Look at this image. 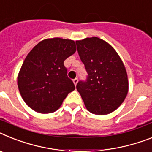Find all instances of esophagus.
Listing matches in <instances>:
<instances>
[{
  "mask_svg": "<svg viewBox=\"0 0 152 152\" xmlns=\"http://www.w3.org/2000/svg\"><path fill=\"white\" fill-rule=\"evenodd\" d=\"M77 83H78V79L76 78V79H74L73 80V83L75 86H76V84H77Z\"/></svg>",
  "mask_w": 152,
  "mask_h": 152,
  "instance_id": "obj_1",
  "label": "esophagus"
}]
</instances>
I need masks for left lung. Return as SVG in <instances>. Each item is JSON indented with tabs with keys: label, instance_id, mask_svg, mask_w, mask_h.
Segmentation results:
<instances>
[{
	"label": "left lung",
	"instance_id": "left-lung-1",
	"mask_svg": "<svg viewBox=\"0 0 152 152\" xmlns=\"http://www.w3.org/2000/svg\"><path fill=\"white\" fill-rule=\"evenodd\" d=\"M77 51L88 77L76 89L92 113H112L125 100L128 80L125 66L115 49L97 37L76 41Z\"/></svg>",
	"mask_w": 152,
	"mask_h": 152
}]
</instances>
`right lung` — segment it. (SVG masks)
<instances>
[{
  "mask_svg": "<svg viewBox=\"0 0 152 152\" xmlns=\"http://www.w3.org/2000/svg\"><path fill=\"white\" fill-rule=\"evenodd\" d=\"M76 51L73 40L61 38L44 39L30 51L18 72V86L31 109L41 113L55 112L75 90L64 61Z\"/></svg>",
  "mask_w": 152,
  "mask_h": 152,
  "instance_id": "add662e5",
  "label": "right lung"
}]
</instances>
